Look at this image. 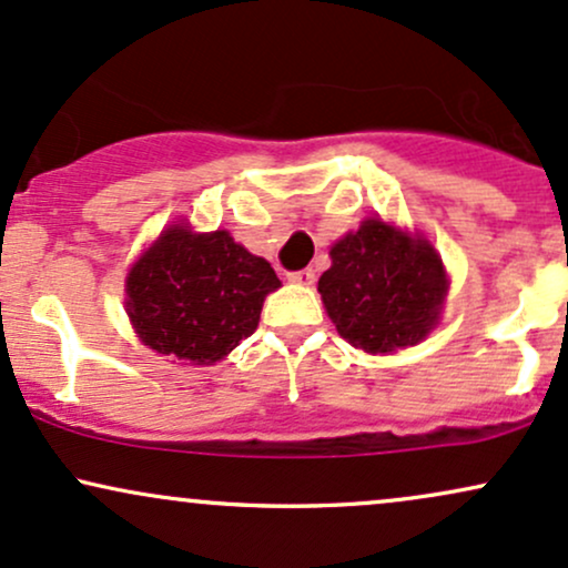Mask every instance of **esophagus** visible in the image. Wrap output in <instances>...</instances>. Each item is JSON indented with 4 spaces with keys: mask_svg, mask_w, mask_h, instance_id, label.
<instances>
[{
    "mask_svg": "<svg viewBox=\"0 0 568 568\" xmlns=\"http://www.w3.org/2000/svg\"><path fill=\"white\" fill-rule=\"evenodd\" d=\"M288 280H291V283H296V285H315V270L291 272Z\"/></svg>",
    "mask_w": 568,
    "mask_h": 568,
    "instance_id": "esophagus-1",
    "label": "esophagus"
}]
</instances>
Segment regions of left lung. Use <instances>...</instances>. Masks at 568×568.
Listing matches in <instances>:
<instances>
[{"label": "left lung", "mask_w": 568, "mask_h": 568, "mask_svg": "<svg viewBox=\"0 0 568 568\" xmlns=\"http://www.w3.org/2000/svg\"><path fill=\"white\" fill-rule=\"evenodd\" d=\"M317 291L338 336L371 355H389L438 325L448 277L422 234L366 219L331 247V270Z\"/></svg>", "instance_id": "obj_1"}]
</instances>
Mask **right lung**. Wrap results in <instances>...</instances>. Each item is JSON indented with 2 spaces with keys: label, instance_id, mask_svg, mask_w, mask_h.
<instances>
[{
  "label": "right lung",
  "instance_id": "right-lung-1",
  "mask_svg": "<svg viewBox=\"0 0 568 568\" xmlns=\"http://www.w3.org/2000/svg\"><path fill=\"white\" fill-rule=\"evenodd\" d=\"M277 288L270 262L226 230L173 224L130 266L125 306L149 349L211 366L256 331L266 293Z\"/></svg>",
  "mask_w": 568,
  "mask_h": 568
}]
</instances>
